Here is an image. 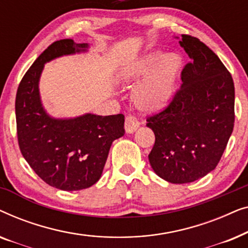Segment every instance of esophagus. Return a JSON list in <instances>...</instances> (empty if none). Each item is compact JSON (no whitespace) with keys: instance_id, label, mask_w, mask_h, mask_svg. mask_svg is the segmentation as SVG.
<instances>
[{"instance_id":"obj_1","label":"esophagus","mask_w":248,"mask_h":248,"mask_svg":"<svg viewBox=\"0 0 248 248\" xmlns=\"http://www.w3.org/2000/svg\"><path fill=\"white\" fill-rule=\"evenodd\" d=\"M140 124V121L137 117L133 116V115H128L125 118V131H126V133H133L138 130Z\"/></svg>"}]
</instances>
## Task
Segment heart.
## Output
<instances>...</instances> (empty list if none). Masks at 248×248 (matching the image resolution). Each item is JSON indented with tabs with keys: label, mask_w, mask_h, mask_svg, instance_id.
Segmentation results:
<instances>
[{
	"label": "heart",
	"mask_w": 248,
	"mask_h": 248,
	"mask_svg": "<svg viewBox=\"0 0 248 248\" xmlns=\"http://www.w3.org/2000/svg\"><path fill=\"white\" fill-rule=\"evenodd\" d=\"M160 56V52L149 53L127 64L121 72L122 80L128 83L145 76L133 89V99L143 109H158L166 105L181 67V57L177 54L168 53L161 59Z\"/></svg>",
	"instance_id": "obj_1"
}]
</instances>
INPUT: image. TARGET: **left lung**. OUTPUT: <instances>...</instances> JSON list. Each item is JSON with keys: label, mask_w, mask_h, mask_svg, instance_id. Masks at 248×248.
<instances>
[{"label": "left lung", "mask_w": 248, "mask_h": 248, "mask_svg": "<svg viewBox=\"0 0 248 248\" xmlns=\"http://www.w3.org/2000/svg\"><path fill=\"white\" fill-rule=\"evenodd\" d=\"M192 61L168 106L148 117L155 141L152 169L172 184L204 177L221 159L235 123L232 74L205 44L189 35L179 42Z\"/></svg>", "instance_id": "left-lung-1"}]
</instances>
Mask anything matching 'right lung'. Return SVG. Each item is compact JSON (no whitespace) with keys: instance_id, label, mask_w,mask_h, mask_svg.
Returning <instances> with one entry per match:
<instances>
[{"instance_id":"right-lung-1","label":"right lung","mask_w":248,"mask_h":248,"mask_svg":"<svg viewBox=\"0 0 248 248\" xmlns=\"http://www.w3.org/2000/svg\"><path fill=\"white\" fill-rule=\"evenodd\" d=\"M88 48V44H77L72 39L54 42L29 67L16 91L20 151L46 184L62 191H79L96 184L111 143L125 133L123 114L54 118L44 109L39 94L44 64Z\"/></svg>"}]
</instances>
